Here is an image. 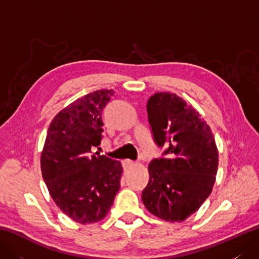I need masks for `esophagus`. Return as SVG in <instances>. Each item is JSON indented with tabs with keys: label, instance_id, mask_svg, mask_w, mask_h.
I'll return each instance as SVG.
<instances>
[{
	"label": "esophagus",
	"instance_id": "34e87169",
	"mask_svg": "<svg viewBox=\"0 0 259 259\" xmlns=\"http://www.w3.org/2000/svg\"><path fill=\"white\" fill-rule=\"evenodd\" d=\"M136 164H137V162H135V161H131V160H128V159H126V160H124V161H123V167H124V168L134 167V166H136Z\"/></svg>",
	"mask_w": 259,
	"mask_h": 259
}]
</instances>
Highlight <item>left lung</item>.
<instances>
[{
  "instance_id": "left-lung-1",
  "label": "left lung",
  "mask_w": 259,
  "mask_h": 259,
  "mask_svg": "<svg viewBox=\"0 0 259 259\" xmlns=\"http://www.w3.org/2000/svg\"><path fill=\"white\" fill-rule=\"evenodd\" d=\"M147 112L153 139L166 149L148 166L142 201L158 218L184 222L211 194L218 169L213 135L199 112L175 93H155Z\"/></svg>"
}]
</instances>
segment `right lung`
<instances>
[{
	"label": "right lung",
	"instance_id": "1",
	"mask_svg": "<svg viewBox=\"0 0 259 259\" xmlns=\"http://www.w3.org/2000/svg\"><path fill=\"white\" fill-rule=\"evenodd\" d=\"M113 90H98L62 109L49 126L41 171L53 201L72 221L87 225L107 216L120 189L122 166L103 155L102 111Z\"/></svg>",
	"mask_w": 259,
	"mask_h": 259
}]
</instances>
